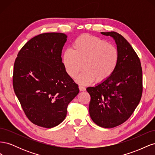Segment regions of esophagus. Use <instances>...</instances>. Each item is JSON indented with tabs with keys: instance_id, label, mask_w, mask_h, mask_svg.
I'll use <instances>...</instances> for the list:
<instances>
[{
	"instance_id": "34e87169",
	"label": "esophagus",
	"mask_w": 155,
	"mask_h": 155,
	"mask_svg": "<svg viewBox=\"0 0 155 155\" xmlns=\"http://www.w3.org/2000/svg\"><path fill=\"white\" fill-rule=\"evenodd\" d=\"M79 91H86V88L83 87V86H79Z\"/></svg>"
}]
</instances>
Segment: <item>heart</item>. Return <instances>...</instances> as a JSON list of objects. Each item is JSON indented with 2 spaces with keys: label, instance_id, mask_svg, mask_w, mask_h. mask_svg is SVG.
<instances>
[{
  "label": "heart",
  "instance_id": "heart-1",
  "mask_svg": "<svg viewBox=\"0 0 155 155\" xmlns=\"http://www.w3.org/2000/svg\"><path fill=\"white\" fill-rule=\"evenodd\" d=\"M73 49L67 48L62 55V63L68 76L76 78L81 85H88L96 80L104 82L114 74L119 60L118 51L113 45L90 35L78 37L72 44Z\"/></svg>",
  "mask_w": 155,
  "mask_h": 155
}]
</instances>
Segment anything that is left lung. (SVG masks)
Listing matches in <instances>:
<instances>
[{"instance_id":"8db88e82","label":"left lung","mask_w":155,"mask_h":155,"mask_svg":"<svg viewBox=\"0 0 155 155\" xmlns=\"http://www.w3.org/2000/svg\"><path fill=\"white\" fill-rule=\"evenodd\" d=\"M101 34L114 39L119 60L110 78L87 88L91 96L89 114L98 126L113 128L129 118L141 100L142 69L138 56L122 35L115 31Z\"/></svg>"}]
</instances>
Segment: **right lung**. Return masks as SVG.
I'll return each mask as SVG.
<instances>
[{"label": "right lung", "instance_id": "1", "mask_svg": "<svg viewBox=\"0 0 155 155\" xmlns=\"http://www.w3.org/2000/svg\"><path fill=\"white\" fill-rule=\"evenodd\" d=\"M63 33H45L22 46L14 63L13 86L27 118L45 128L58 125L79 92L61 58L67 40Z\"/></svg>", "mask_w": 155, "mask_h": 155}]
</instances>
